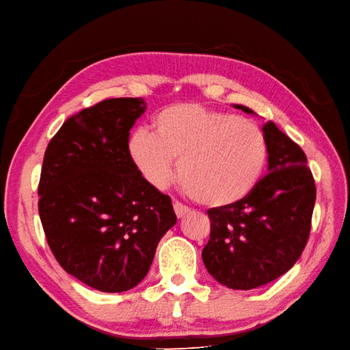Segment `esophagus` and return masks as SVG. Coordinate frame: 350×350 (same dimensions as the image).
I'll list each match as a JSON object with an SVG mask.
<instances>
[{"instance_id": "34e87169", "label": "esophagus", "mask_w": 350, "mask_h": 350, "mask_svg": "<svg viewBox=\"0 0 350 350\" xmlns=\"http://www.w3.org/2000/svg\"><path fill=\"white\" fill-rule=\"evenodd\" d=\"M174 211H175V214H176L178 218H183L184 215H187L190 212V209L180 202H174Z\"/></svg>"}]
</instances>
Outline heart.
<instances>
[{"label":"heart","instance_id":"obj_1","mask_svg":"<svg viewBox=\"0 0 350 350\" xmlns=\"http://www.w3.org/2000/svg\"><path fill=\"white\" fill-rule=\"evenodd\" d=\"M135 167L156 189L174 174L193 198L208 206H227L248 196L267 160L260 127L232 113L196 104H174L152 117V133L136 129L127 139Z\"/></svg>","mask_w":350,"mask_h":350}]
</instances>
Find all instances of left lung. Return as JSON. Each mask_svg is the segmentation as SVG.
<instances>
[{
    "mask_svg": "<svg viewBox=\"0 0 350 350\" xmlns=\"http://www.w3.org/2000/svg\"><path fill=\"white\" fill-rule=\"evenodd\" d=\"M233 107L255 114L245 105ZM262 133L267 175L242 200L208 211L211 236L202 251L217 282L243 291L282 276L300 258L317 199L304 151L273 122L262 126Z\"/></svg>",
    "mask_w": 350,
    "mask_h": 350,
    "instance_id": "8db88e82",
    "label": "left lung"
}]
</instances>
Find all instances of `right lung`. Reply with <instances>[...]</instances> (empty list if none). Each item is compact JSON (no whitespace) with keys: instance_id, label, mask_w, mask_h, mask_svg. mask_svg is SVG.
<instances>
[{"instance_id":"add662e5","label":"right lung","mask_w":350,"mask_h":350,"mask_svg":"<svg viewBox=\"0 0 350 350\" xmlns=\"http://www.w3.org/2000/svg\"><path fill=\"white\" fill-rule=\"evenodd\" d=\"M142 98L105 99L68 118L49 142L38 185L47 243L66 273L102 293L147 276L161 237L176 223L169 196L127 154Z\"/></svg>"}]
</instances>
